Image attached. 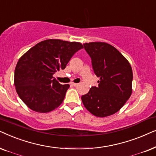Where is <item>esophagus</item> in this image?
<instances>
[{
    "label": "esophagus",
    "instance_id": "34e87169",
    "mask_svg": "<svg viewBox=\"0 0 156 156\" xmlns=\"http://www.w3.org/2000/svg\"><path fill=\"white\" fill-rule=\"evenodd\" d=\"M71 85L73 86H78V83H72Z\"/></svg>",
    "mask_w": 156,
    "mask_h": 156
}]
</instances>
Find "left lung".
<instances>
[{"label": "left lung", "mask_w": 156, "mask_h": 156, "mask_svg": "<svg viewBox=\"0 0 156 156\" xmlns=\"http://www.w3.org/2000/svg\"><path fill=\"white\" fill-rule=\"evenodd\" d=\"M93 71L100 78L98 86L91 87L81 100L88 111L97 117L115 113L132 93L133 71L128 60L113 45L104 42L86 43Z\"/></svg>", "instance_id": "left-lung-1"}]
</instances>
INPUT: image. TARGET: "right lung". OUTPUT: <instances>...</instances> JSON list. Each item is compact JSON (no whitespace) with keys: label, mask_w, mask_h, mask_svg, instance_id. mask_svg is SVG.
Masks as SVG:
<instances>
[{"label":"right lung","mask_w":156,"mask_h":156,"mask_svg":"<svg viewBox=\"0 0 156 156\" xmlns=\"http://www.w3.org/2000/svg\"><path fill=\"white\" fill-rule=\"evenodd\" d=\"M83 48L78 42L48 39L37 43L20 58L14 85L18 96L29 108L48 113L63 103L70 85L59 83L53 76L65 69L73 55Z\"/></svg>","instance_id":"1"}]
</instances>
